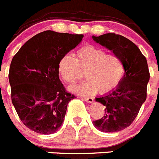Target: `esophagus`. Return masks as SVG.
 <instances>
[{
    "instance_id": "34e87169",
    "label": "esophagus",
    "mask_w": 159,
    "mask_h": 159,
    "mask_svg": "<svg viewBox=\"0 0 159 159\" xmlns=\"http://www.w3.org/2000/svg\"><path fill=\"white\" fill-rule=\"evenodd\" d=\"M81 99L84 100V101L87 102H89V103H91L94 102V99H93L92 98H85V97H82L81 98Z\"/></svg>"
}]
</instances>
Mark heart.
<instances>
[{
	"instance_id": "heart-1",
	"label": "heart",
	"mask_w": 159,
	"mask_h": 159,
	"mask_svg": "<svg viewBox=\"0 0 159 159\" xmlns=\"http://www.w3.org/2000/svg\"><path fill=\"white\" fill-rule=\"evenodd\" d=\"M58 72L63 80L72 85L84 75L87 80L71 88L82 95H91L98 91L106 94L119 85L125 67L123 60L115 53L93 45H86L75 52V57L65 54L58 62Z\"/></svg>"
}]
</instances>
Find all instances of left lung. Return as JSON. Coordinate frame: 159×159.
<instances>
[{
	"label": "left lung",
	"instance_id": "obj_1",
	"mask_svg": "<svg viewBox=\"0 0 159 159\" xmlns=\"http://www.w3.org/2000/svg\"><path fill=\"white\" fill-rule=\"evenodd\" d=\"M92 38L120 56L125 64V75L118 87L96 98L106 110L102 118L94 120V126L102 132H119L130 126L146 100L150 79L148 62L139 48L124 36L108 33Z\"/></svg>",
	"mask_w": 159,
	"mask_h": 159
}]
</instances>
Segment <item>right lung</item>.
<instances>
[{
    "label": "right lung",
    "instance_id": "right-lung-1",
    "mask_svg": "<svg viewBox=\"0 0 159 159\" xmlns=\"http://www.w3.org/2000/svg\"><path fill=\"white\" fill-rule=\"evenodd\" d=\"M84 34L46 30L29 39L16 53L8 79L11 102L23 125L40 134L56 132L75 96L61 82L58 62Z\"/></svg>",
    "mask_w": 159,
    "mask_h": 159
}]
</instances>
